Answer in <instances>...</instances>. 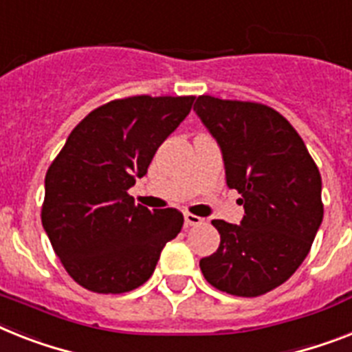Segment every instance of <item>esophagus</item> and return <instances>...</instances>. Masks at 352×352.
<instances>
[{
  "label": "esophagus",
  "mask_w": 352,
  "mask_h": 352,
  "mask_svg": "<svg viewBox=\"0 0 352 352\" xmlns=\"http://www.w3.org/2000/svg\"><path fill=\"white\" fill-rule=\"evenodd\" d=\"M184 222L188 226H199V224H202V222H204V219L193 215V213H184Z\"/></svg>",
  "instance_id": "1"
}]
</instances>
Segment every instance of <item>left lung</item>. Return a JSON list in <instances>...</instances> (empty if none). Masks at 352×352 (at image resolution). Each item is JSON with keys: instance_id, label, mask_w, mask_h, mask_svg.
Masks as SVG:
<instances>
[{"instance_id": "1", "label": "left lung", "mask_w": 352, "mask_h": 352, "mask_svg": "<svg viewBox=\"0 0 352 352\" xmlns=\"http://www.w3.org/2000/svg\"><path fill=\"white\" fill-rule=\"evenodd\" d=\"M195 113L221 148L226 184L242 195L241 226L213 221L221 245L201 260L204 278L235 296H258L300 267L322 219V177L302 137L258 102L199 96Z\"/></svg>"}]
</instances>
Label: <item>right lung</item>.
Segmentation results:
<instances>
[{
    "label": "right lung",
    "mask_w": 352,
    "mask_h": 352,
    "mask_svg": "<svg viewBox=\"0 0 352 352\" xmlns=\"http://www.w3.org/2000/svg\"><path fill=\"white\" fill-rule=\"evenodd\" d=\"M193 96H135L90 111L45 177L43 228L77 284L102 295L135 289L153 275L184 217L153 210L128 190L146 175L157 148L190 113Z\"/></svg>",
    "instance_id": "right-lung-1"
}]
</instances>
